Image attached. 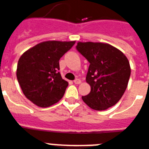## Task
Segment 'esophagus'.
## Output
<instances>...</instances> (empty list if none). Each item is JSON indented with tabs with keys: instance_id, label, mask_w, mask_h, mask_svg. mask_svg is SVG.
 Segmentation results:
<instances>
[{
	"instance_id": "esophagus-1",
	"label": "esophagus",
	"mask_w": 149,
	"mask_h": 149,
	"mask_svg": "<svg viewBox=\"0 0 149 149\" xmlns=\"http://www.w3.org/2000/svg\"><path fill=\"white\" fill-rule=\"evenodd\" d=\"M73 82H74L75 84H77V85H79V84H80V83H81V80H80V79H75Z\"/></svg>"
}]
</instances>
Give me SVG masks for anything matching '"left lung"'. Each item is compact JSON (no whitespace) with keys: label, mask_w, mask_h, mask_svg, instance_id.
Segmentation results:
<instances>
[{"label":"left lung","mask_w":149,"mask_h":149,"mask_svg":"<svg viewBox=\"0 0 149 149\" xmlns=\"http://www.w3.org/2000/svg\"><path fill=\"white\" fill-rule=\"evenodd\" d=\"M77 49L90 63L86 80L91 91L82 96L83 102L98 111L116 105L125 93L131 74L125 54L100 42H78Z\"/></svg>","instance_id":"8db88e82"}]
</instances>
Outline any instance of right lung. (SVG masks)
<instances>
[{
    "label": "right lung",
    "instance_id": "right-lung-1",
    "mask_svg": "<svg viewBox=\"0 0 149 149\" xmlns=\"http://www.w3.org/2000/svg\"><path fill=\"white\" fill-rule=\"evenodd\" d=\"M76 41L48 40L31 47L21 55L17 78L24 95L36 106L46 108L59 102L68 82L61 77L59 60Z\"/></svg>",
    "mask_w": 149,
    "mask_h": 149
}]
</instances>
